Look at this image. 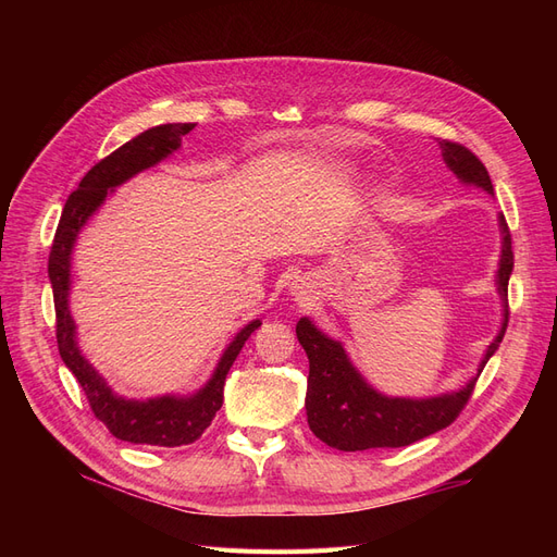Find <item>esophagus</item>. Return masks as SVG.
Returning <instances> with one entry per match:
<instances>
[{
	"mask_svg": "<svg viewBox=\"0 0 557 557\" xmlns=\"http://www.w3.org/2000/svg\"><path fill=\"white\" fill-rule=\"evenodd\" d=\"M293 288H295V293H293V295H295L297 299H301V301H307V299H309L307 290H301V285H293Z\"/></svg>",
	"mask_w": 557,
	"mask_h": 557,
	"instance_id": "34e87169",
	"label": "esophagus"
}]
</instances>
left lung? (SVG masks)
<instances>
[{
	"label": "left lung",
	"instance_id": "1",
	"mask_svg": "<svg viewBox=\"0 0 557 557\" xmlns=\"http://www.w3.org/2000/svg\"><path fill=\"white\" fill-rule=\"evenodd\" d=\"M448 170L467 185H479L493 195V181L483 162L462 144L448 139L440 141ZM502 256L497 269V290L504 299V320L493 344L487 346L479 364V374L485 362L495 356L504 332L509 325V276L513 272V250L509 225L499 215ZM301 348L309 358L307 379V418L309 428L320 442L336 450H367V448H399L448 428L474 393L479 374L458 393H446L428 399L385 397L369 385L339 342L320 332L309 318H299L295 327Z\"/></svg>",
	"mask_w": 557,
	"mask_h": 557
}]
</instances>
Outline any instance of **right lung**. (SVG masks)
<instances>
[{
	"mask_svg": "<svg viewBox=\"0 0 557 557\" xmlns=\"http://www.w3.org/2000/svg\"><path fill=\"white\" fill-rule=\"evenodd\" d=\"M193 123H170L141 132L139 137L123 144L104 160H99L92 170L83 176L78 188L66 199L55 230L53 248L48 256V278L53 285L55 299V336L62 362L81 383L92 413L102 420L109 432L121 442L146 444V446H185L199 440L215 411L223 407V387L230 367L237 360L248 336L262 323L252 320L225 348L209 383L190 397L164 395L153 399H125L115 395L109 383L99 376L97 369L81 356L76 344V325L70 313V276H72V250L78 232L88 223V218L104 205L107 195L115 185L125 183L134 174L158 164L172 156L181 146V137L188 134Z\"/></svg>",
	"mask_w": 557,
	"mask_h": 557,
	"instance_id": "obj_1",
	"label": "right lung"
}]
</instances>
